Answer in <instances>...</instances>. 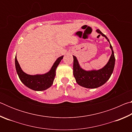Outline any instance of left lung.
Wrapping results in <instances>:
<instances>
[{"instance_id":"8db88e82","label":"left lung","mask_w":132,"mask_h":132,"mask_svg":"<svg viewBox=\"0 0 132 132\" xmlns=\"http://www.w3.org/2000/svg\"><path fill=\"white\" fill-rule=\"evenodd\" d=\"M97 32L105 37L109 42L108 38L101 31L97 30ZM110 48L112 50V55L109 62L103 68L98 70L86 71L82 70L80 67L76 57L73 56V75L78 84L86 88H95L101 86L108 81L113 72L115 62L114 53L111 44Z\"/></svg>"}]
</instances>
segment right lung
<instances>
[{"label":"right lung","mask_w":132,"mask_h":132,"mask_svg":"<svg viewBox=\"0 0 132 132\" xmlns=\"http://www.w3.org/2000/svg\"><path fill=\"white\" fill-rule=\"evenodd\" d=\"M63 57V56H62L58 57L51 70L44 75L31 76L26 74L21 70L16 56L15 57V69L20 79L25 86L33 90L43 91L50 88L52 85L56 75V69Z\"/></svg>","instance_id":"right-lung-1"}]
</instances>
